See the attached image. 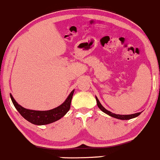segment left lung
I'll return each instance as SVG.
<instances>
[{"mask_svg": "<svg viewBox=\"0 0 160 160\" xmlns=\"http://www.w3.org/2000/svg\"><path fill=\"white\" fill-rule=\"evenodd\" d=\"M96 100H97V106H98L99 108H100V109L102 110V112H104V113L108 114V115L112 116V117H113V118H118V119H120V120H129V119H132V118L138 117V116L141 114V112H138V113H136V114H128V115H121V114H114V113H112V112H109V111L106 110V108H105L104 107H103L102 105H101V103L99 102V99H97V97H96Z\"/></svg>", "mask_w": 160, "mask_h": 160, "instance_id": "1", "label": "left lung"}]
</instances>
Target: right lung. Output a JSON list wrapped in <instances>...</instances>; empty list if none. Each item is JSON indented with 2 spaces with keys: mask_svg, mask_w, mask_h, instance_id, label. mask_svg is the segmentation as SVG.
I'll return each mask as SVG.
<instances>
[{
  "mask_svg": "<svg viewBox=\"0 0 160 160\" xmlns=\"http://www.w3.org/2000/svg\"><path fill=\"white\" fill-rule=\"evenodd\" d=\"M73 93H74V90L71 92L70 94L69 95V97H67V99H66L65 102L63 104H61V106L57 107V108L48 111H35L26 109V108H23L16 102V101L15 100L12 95H10V97L14 106L16 107L17 111L19 112L21 115L24 119L31 122L33 124L46 125L58 121L67 113V112L70 108L71 100H72Z\"/></svg>",
  "mask_w": 160,
  "mask_h": 160,
  "instance_id": "obj_1",
  "label": "right lung"
}]
</instances>
